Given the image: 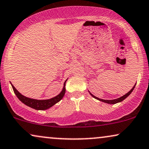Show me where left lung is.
Listing matches in <instances>:
<instances>
[{"instance_id":"left-lung-1","label":"left lung","mask_w":149,"mask_h":149,"mask_svg":"<svg viewBox=\"0 0 149 149\" xmlns=\"http://www.w3.org/2000/svg\"><path fill=\"white\" fill-rule=\"evenodd\" d=\"M136 84L134 85V86L133 87V88L131 89L130 91H129V92H127V94H125V95H123V96H121V97H120V98H116V99H113V100H105V99H101V98H99L96 97V96H94L93 94L90 93V92H90V95H91V96H92V97L94 98H96V99H97V100H100V101H102V102H103V103H107V104H116V103H120V102L123 101V100H125V98H126L127 97H128V96L131 94V92H133V90H134V88H135V86H136Z\"/></svg>"}]
</instances>
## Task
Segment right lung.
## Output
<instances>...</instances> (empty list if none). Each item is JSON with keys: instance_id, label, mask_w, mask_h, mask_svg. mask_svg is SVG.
I'll use <instances>...</instances> for the list:
<instances>
[{"instance_id": "1", "label": "right lung", "mask_w": 149, "mask_h": 149, "mask_svg": "<svg viewBox=\"0 0 149 149\" xmlns=\"http://www.w3.org/2000/svg\"><path fill=\"white\" fill-rule=\"evenodd\" d=\"M68 79L65 81L64 84H63V87L61 92L59 93L58 95H57L55 97L50 98V99H46V100H37L33 99V98H31L26 97V96H23L22 94H21L15 88V87L11 84L12 88L13 90V92L17 97L18 98V99L20 100L22 103H23L24 105L29 106V107L33 108V109H37V110H45L47 109H49L50 107H53L54 105H55L56 103H58L59 101L62 99V98L64 96L65 92V82L67 81Z\"/></svg>"}]
</instances>
